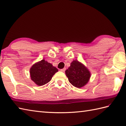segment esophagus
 <instances>
[{
	"instance_id": "34e87169",
	"label": "esophagus",
	"mask_w": 126,
	"mask_h": 126,
	"mask_svg": "<svg viewBox=\"0 0 126 126\" xmlns=\"http://www.w3.org/2000/svg\"><path fill=\"white\" fill-rule=\"evenodd\" d=\"M61 71H62V72H64L65 71V68H63V69H61Z\"/></svg>"
}]
</instances>
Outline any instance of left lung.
<instances>
[{
    "instance_id": "left-lung-1",
    "label": "left lung",
    "mask_w": 126,
    "mask_h": 126,
    "mask_svg": "<svg viewBox=\"0 0 126 126\" xmlns=\"http://www.w3.org/2000/svg\"><path fill=\"white\" fill-rule=\"evenodd\" d=\"M65 75L69 82L77 88L85 86L89 82L91 74L83 64L77 60H74L68 69L65 70Z\"/></svg>"
}]
</instances>
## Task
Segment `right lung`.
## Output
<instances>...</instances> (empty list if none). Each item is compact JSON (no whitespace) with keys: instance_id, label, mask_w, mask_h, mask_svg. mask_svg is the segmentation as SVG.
<instances>
[{"instance_id":"obj_1","label":"right lung","mask_w":126,"mask_h":126,"mask_svg":"<svg viewBox=\"0 0 126 126\" xmlns=\"http://www.w3.org/2000/svg\"><path fill=\"white\" fill-rule=\"evenodd\" d=\"M58 71V69L52 64L43 59L31 66L30 69V77L34 83L41 86L50 82L52 76Z\"/></svg>"}]
</instances>
